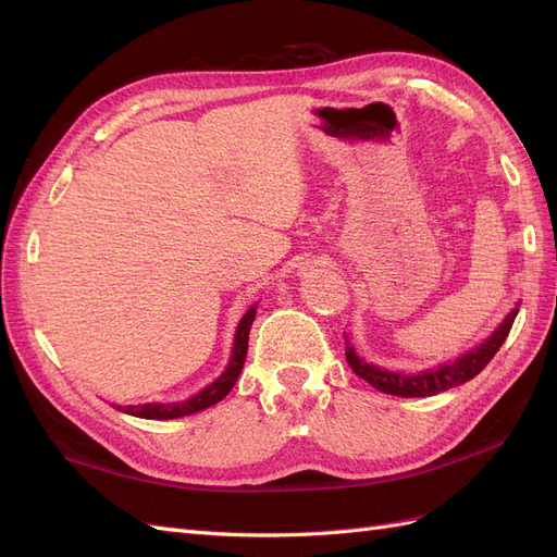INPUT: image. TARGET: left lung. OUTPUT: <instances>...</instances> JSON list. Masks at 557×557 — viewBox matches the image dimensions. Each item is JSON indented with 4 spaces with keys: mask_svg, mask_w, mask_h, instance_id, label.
I'll return each instance as SVG.
<instances>
[{
    "mask_svg": "<svg viewBox=\"0 0 557 557\" xmlns=\"http://www.w3.org/2000/svg\"><path fill=\"white\" fill-rule=\"evenodd\" d=\"M518 315V309H513L504 323L493 332L491 339H485L479 348L465 352L460 360H455L450 364H442L436 369H428V372H420L413 376H404L397 372H385V369H379L374 364H369L356 356V348L350 346L346 339V360L350 364L352 372H356L360 379H364L369 385H374L376 391L385 395H397V397H430L436 393L450 391V387H458L467 381L481 374L485 364L495 358V352L502 348V344L507 342V336L511 332L513 320Z\"/></svg>",
    "mask_w": 557,
    "mask_h": 557,
    "instance_id": "left-lung-1",
    "label": "left lung"
}]
</instances>
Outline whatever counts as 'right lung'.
Returning <instances> with one entry per match:
<instances>
[{"label": "right lung", "instance_id": "obj_1", "mask_svg": "<svg viewBox=\"0 0 557 557\" xmlns=\"http://www.w3.org/2000/svg\"><path fill=\"white\" fill-rule=\"evenodd\" d=\"M256 320V307H250L242 323L237 327V336H234V348H232V360L227 364L225 372L221 374V379H215L209 387L197 393L195 397H190L188 401L181 404H141V407H117V411L137 416V418H150V420H170V418H181V416H190L197 413L207 407H213L215 401H221L230 391L232 385L237 383L242 369H244V360H246V350H248V334H250V325Z\"/></svg>", "mask_w": 557, "mask_h": 557}]
</instances>
